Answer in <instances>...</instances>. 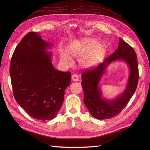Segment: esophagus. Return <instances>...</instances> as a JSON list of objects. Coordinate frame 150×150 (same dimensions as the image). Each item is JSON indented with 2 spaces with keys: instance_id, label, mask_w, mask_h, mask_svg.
I'll list each match as a JSON object with an SVG mask.
<instances>
[{
  "instance_id": "1",
  "label": "esophagus",
  "mask_w": 150,
  "mask_h": 150,
  "mask_svg": "<svg viewBox=\"0 0 150 150\" xmlns=\"http://www.w3.org/2000/svg\"><path fill=\"white\" fill-rule=\"evenodd\" d=\"M72 79L74 81H77L79 79V77H78V75L77 74H73L72 75Z\"/></svg>"
}]
</instances>
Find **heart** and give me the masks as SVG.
I'll return each mask as SVG.
<instances>
[{
	"label": "heart",
	"mask_w": 150,
	"mask_h": 150,
	"mask_svg": "<svg viewBox=\"0 0 150 150\" xmlns=\"http://www.w3.org/2000/svg\"><path fill=\"white\" fill-rule=\"evenodd\" d=\"M97 45L98 42L95 39H84L70 45V53L74 58H81L89 53L87 57L81 60V63L86 67L92 66L97 64L102 59L105 52L103 46ZM61 59L66 63L70 62L69 58L65 54L62 55Z\"/></svg>",
	"instance_id": "b5f03b06"
}]
</instances>
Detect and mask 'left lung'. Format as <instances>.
Here are the masks:
<instances>
[{
    "instance_id": "1",
    "label": "left lung",
    "mask_w": 150,
    "mask_h": 150,
    "mask_svg": "<svg viewBox=\"0 0 150 150\" xmlns=\"http://www.w3.org/2000/svg\"><path fill=\"white\" fill-rule=\"evenodd\" d=\"M115 60L127 62L130 68V76L124 93L116 99L109 101L102 98L99 83L107 66ZM81 78L84 103L91 114L99 120L111 119L122 111L136 90L139 81L136 53L131 45L119 38V45L115 52L97 67L86 69Z\"/></svg>"
}]
</instances>
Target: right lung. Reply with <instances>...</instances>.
Returning a JSON list of instances; mask_svg holds the SVG:
<instances>
[{"label":"right lung","mask_w":150,"mask_h":150,"mask_svg":"<svg viewBox=\"0 0 150 150\" xmlns=\"http://www.w3.org/2000/svg\"><path fill=\"white\" fill-rule=\"evenodd\" d=\"M52 44L35 32H29L18 44L10 66L14 97L31 117L39 120L54 119L64 101L71 81L70 72H61L52 64Z\"/></svg>","instance_id":"obj_1"}]
</instances>
